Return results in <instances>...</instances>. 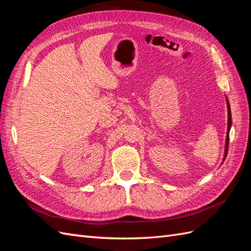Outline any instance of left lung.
Listing matches in <instances>:
<instances>
[{
    "mask_svg": "<svg viewBox=\"0 0 251 251\" xmlns=\"http://www.w3.org/2000/svg\"><path fill=\"white\" fill-rule=\"evenodd\" d=\"M227 108H228V123H227V135H226V142H225V154H224V160L227 156V151H228V144H229V131L231 126V112L229 102L227 100Z\"/></svg>",
    "mask_w": 251,
    "mask_h": 251,
    "instance_id": "8db88e82",
    "label": "left lung"
}]
</instances>
